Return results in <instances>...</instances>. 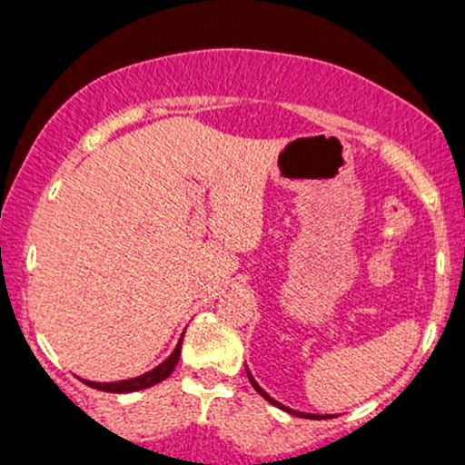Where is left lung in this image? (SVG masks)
Returning <instances> with one entry per match:
<instances>
[{"instance_id":"8db88e82","label":"left lung","mask_w":465,"mask_h":465,"mask_svg":"<svg viewBox=\"0 0 465 465\" xmlns=\"http://www.w3.org/2000/svg\"><path fill=\"white\" fill-rule=\"evenodd\" d=\"M247 376H249L251 385H253V389H255V391H258V393H260V396H262L264 400H269V402H271V404H275V407L284 409V411H288V413H292V415H300V418H308V420H322V418H319V415H312V413H300V411H292V409H288V407H284V404H282V402H277V400H273V398H271V396H269V393H266V391H264V389H262V387H260V385H258V382H255V378H253V376H251V373H249V371H247Z\"/></svg>"}]
</instances>
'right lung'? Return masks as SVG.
I'll use <instances>...</instances> for the list:
<instances>
[{
    "instance_id": "right-lung-1",
    "label": "right lung",
    "mask_w": 465,
    "mask_h": 465,
    "mask_svg": "<svg viewBox=\"0 0 465 465\" xmlns=\"http://www.w3.org/2000/svg\"><path fill=\"white\" fill-rule=\"evenodd\" d=\"M179 356H181V341H179L177 348H174L173 354H170L168 359L162 362V365H157L153 371L143 373V376L131 378V381H120V382H92V381H84V382H87L92 389H100V391H111V393L140 391V389L153 387V385H157V382L165 381V378L174 371V365L179 362Z\"/></svg>"
}]
</instances>
